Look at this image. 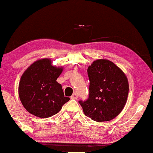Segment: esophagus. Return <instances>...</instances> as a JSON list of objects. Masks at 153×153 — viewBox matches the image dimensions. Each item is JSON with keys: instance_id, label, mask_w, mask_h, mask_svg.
I'll return each mask as SVG.
<instances>
[{"instance_id": "34e87169", "label": "esophagus", "mask_w": 153, "mask_h": 153, "mask_svg": "<svg viewBox=\"0 0 153 153\" xmlns=\"http://www.w3.org/2000/svg\"><path fill=\"white\" fill-rule=\"evenodd\" d=\"M71 99H74V100H76L77 98H78V95H77L76 93H74L73 95H72V96L71 97Z\"/></svg>"}]
</instances>
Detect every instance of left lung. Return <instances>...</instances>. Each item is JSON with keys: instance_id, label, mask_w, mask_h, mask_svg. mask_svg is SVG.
Here are the masks:
<instances>
[{"instance_id": "1", "label": "left lung", "mask_w": 153, "mask_h": 153, "mask_svg": "<svg viewBox=\"0 0 153 153\" xmlns=\"http://www.w3.org/2000/svg\"><path fill=\"white\" fill-rule=\"evenodd\" d=\"M90 94L87 100L79 101L85 116L97 122L114 119L122 111L128 94L126 74L112 61H94L87 68Z\"/></svg>"}]
</instances>
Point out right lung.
I'll return each instance as SVG.
<instances>
[{"label": "right lung", "mask_w": 153, "mask_h": 153, "mask_svg": "<svg viewBox=\"0 0 153 153\" xmlns=\"http://www.w3.org/2000/svg\"><path fill=\"white\" fill-rule=\"evenodd\" d=\"M63 70L48 58L37 60L25 70L19 84V96L29 113L39 118L51 117L69 100L56 81Z\"/></svg>", "instance_id": "1"}]
</instances>
